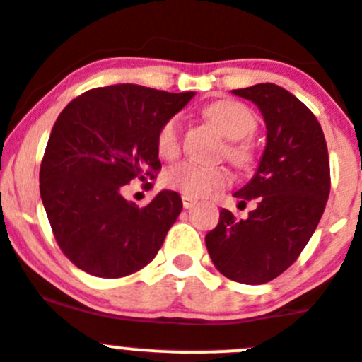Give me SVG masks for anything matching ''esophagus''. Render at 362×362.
I'll list each match as a JSON object with an SVG mask.
<instances>
[{"instance_id": "esophagus-1", "label": "esophagus", "mask_w": 362, "mask_h": 362, "mask_svg": "<svg viewBox=\"0 0 362 362\" xmlns=\"http://www.w3.org/2000/svg\"><path fill=\"white\" fill-rule=\"evenodd\" d=\"M182 204H184L185 209H191V207H194V205H197V200H194L193 197H187V194H182Z\"/></svg>"}]
</instances>
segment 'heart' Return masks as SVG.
I'll return each mask as SVG.
<instances>
[{
  "label": "heart",
  "mask_w": 362,
  "mask_h": 362,
  "mask_svg": "<svg viewBox=\"0 0 362 362\" xmlns=\"http://www.w3.org/2000/svg\"><path fill=\"white\" fill-rule=\"evenodd\" d=\"M207 119L229 139L226 146V155L229 160L238 165H247L250 162V148L247 146L249 136L254 135L258 128V120L252 110L238 100H218L205 108ZM157 151L160 157L173 158L180 151V120L171 117L160 126L157 135ZM168 187L180 191L182 194L193 198L209 197L213 191L229 184V171L226 168H211L197 162L184 160L169 168L164 175Z\"/></svg>",
  "instance_id": "obj_1"
}]
</instances>
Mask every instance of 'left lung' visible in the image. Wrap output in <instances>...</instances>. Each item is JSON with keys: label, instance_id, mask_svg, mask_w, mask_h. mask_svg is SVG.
I'll list each match as a JSON object with an SVG mask.
<instances>
[{"label": "left lung", "instance_id": "8db88e82", "mask_svg": "<svg viewBox=\"0 0 362 362\" xmlns=\"http://www.w3.org/2000/svg\"><path fill=\"white\" fill-rule=\"evenodd\" d=\"M233 93L252 100L267 126L258 169L234 193L256 207L247 220L221 209L205 245L226 278L262 285L285 272L314 234L330 194V162L321 124L285 88L262 83Z\"/></svg>", "mask_w": 362, "mask_h": 362}]
</instances>
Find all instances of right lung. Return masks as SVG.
<instances>
[{
	"mask_svg": "<svg viewBox=\"0 0 362 362\" xmlns=\"http://www.w3.org/2000/svg\"><path fill=\"white\" fill-rule=\"evenodd\" d=\"M193 97L113 84L88 90L57 117L39 191L55 240L81 270L122 278L157 256L182 211L180 194L165 189L139 207L122 187L133 178H155L158 129Z\"/></svg>",
	"mask_w": 362,
	"mask_h": 362,
	"instance_id": "add662e5",
	"label": "right lung"
}]
</instances>
